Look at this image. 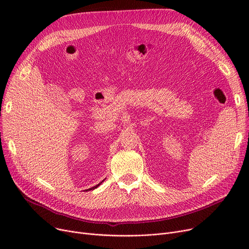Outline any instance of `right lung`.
I'll return each instance as SVG.
<instances>
[{
    "label": "right lung",
    "instance_id": "obj_1",
    "mask_svg": "<svg viewBox=\"0 0 249 249\" xmlns=\"http://www.w3.org/2000/svg\"><path fill=\"white\" fill-rule=\"evenodd\" d=\"M102 181H103V180H102ZM102 181H101V182H100V184H99V185H97V186H95V187H93V188H90V189H89V190H87V191H90V190H94V189H96V188H98V187H99V186H100V185H101V184H102ZM87 191H86V192H87Z\"/></svg>",
    "mask_w": 249,
    "mask_h": 249
}]
</instances>
